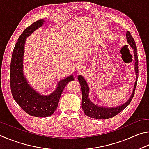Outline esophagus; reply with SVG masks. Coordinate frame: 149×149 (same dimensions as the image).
<instances>
[{
  "label": "esophagus",
  "instance_id": "1",
  "mask_svg": "<svg viewBox=\"0 0 149 149\" xmlns=\"http://www.w3.org/2000/svg\"><path fill=\"white\" fill-rule=\"evenodd\" d=\"M77 70L78 72L81 73V72H82L84 71V68L82 66H79V67H78V68H77Z\"/></svg>",
  "mask_w": 149,
  "mask_h": 149
}]
</instances>
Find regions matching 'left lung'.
Wrapping results in <instances>:
<instances>
[{"mask_svg": "<svg viewBox=\"0 0 149 149\" xmlns=\"http://www.w3.org/2000/svg\"><path fill=\"white\" fill-rule=\"evenodd\" d=\"M126 39H127L128 44L132 47L133 50V54H134L135 58V72L136 75V81L132 94L127 102L123 103V104L119 106V107H102V106L96 105L91 101L89 98V87L88 86L87 81L84 79V77L81 76V75H78L77 79L80 84L81 87L82 92V108L84 111L85 114L87 115V116L95 118V119H109V118L115 116L118 114H119L120 112H122L127 106L130 104V102L132 101L135 94V90L136 89V86H137L138 79V58L135 42L134 41V39L133 38L132 35H131L129 31H127V33H126Z\"/></svg>", "mask_w": 149, "mask_h": 149, "instance_id": "1", "label": "left lung"}]
</instances>
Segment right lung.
<instances>
[{
	"mask_svg": "<svg viewBox=\"0 0 149 149\" xmlns=\"http://www.w3.org/2000/svg\"><path fill=\"white\" fill-rule=\"evenodd\" d=\"M45 20H37L20 35L12 52L10 64V89L12 97L25 112L35 117H48L55 112L59 99L68 83L74 80L73 75L58 83L53 92L42 95L28 84L23 72L24 46L26 38L44 24Z\"/></svg>",
	"mask_w": 149,
	"mask_h": 149,
	"instance_id": "right-lung-1",
	"label": "right lung"
}]
</instances>
